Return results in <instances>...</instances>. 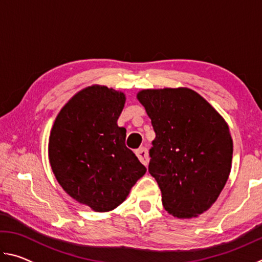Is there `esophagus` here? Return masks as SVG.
<instances>
[{
    "instance_id": "34e87169",
    "label": "esophagus",
    "mask_w": 262,
    "mask_h": 262,
    "mask_svg": "<svg viewBox=\"0 0 262 262\" xmlns=\"http://www.w3.org/2000/svg\"><path fill=\"white\" fill-rule=\"evenodd\" d=\"M136 156L140 159V162L144 165H148L149 163V154L147 148H140L136 150Z\"/></svg>"
}]
</instances>
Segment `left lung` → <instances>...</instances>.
<instances>
[{
  "mask_svg": "<svg viewBox=\"0 0 262 262\" xmlns=\"http://www.w3.org/2000/svg\"><path fill=\"white\" fill-rule=\"evenodd\" d=\"M156 137L149 173L163 206L177 219H193L220 196L231 171L233 144L223 117L188 88L145 89L136 95Z\"/></svg>",
  "mask_w": 262,
  "mask_h": 262,
  "instance_id": "8db88e82",
  "label": "left lung"
}]
</instances>
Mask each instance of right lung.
I'll return each instance as SVG.
<instances>
[{"label":"right lung","instance_id":"1","mask_svg":"<svg viewBox=\"0 0 262 262\" xmlns=\"http://www.w3.org/2000/svg\"><path fill=\"white\" fill-rule=\"evenodd\" d=\"M126 95L105 85L88 86L57 114L48 140V159L57 183L97 212L120 206L147 168L125 144L118 118Z\"/></svg>","mask_w":262,"mask_h":262}]
</instances>
